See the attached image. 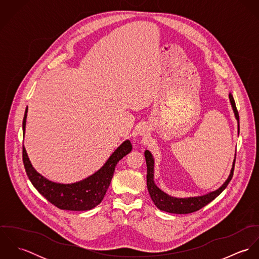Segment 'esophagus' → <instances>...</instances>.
<instances>
[{
    "label": "esophagus",
    "mask_w": 259,
    "mask_h": 259,
    "mask_svg": "<svg viewBox=\"0 0 259 259\" xmlns=\"http://www.w3.org/2000/svg\"><path fill=\"white\" fill-rule=\"evenodd\" d=\"M148 135V130L147 126H143L141 130H140V136L146 138Z\"/></svg>",
    "instance_id": "1"
}]
</instances>
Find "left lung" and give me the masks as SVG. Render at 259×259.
<instances>
[{"mask_svg":"<svg viewBox=\"0 0 259 259\" xmlns=\"http://www.w3.org/2000/svg\"><path fill=\"white\" fill-rule=\"evenodd\" d=\"M228 98H229V102H230L232 111L234 112V116L237 120V127H238V133H239V115H238V111L236 110L235 102H234V99H233L231 93H229ZM145 156H146V161H147V166H148L147 185H148L149 195H150L153 203L155 204V206L158 209H160L162 211L169 212V213H176V214H187V213H191L196 210H199L200 208H202L203 206L208 204L210 201H212L215 197H218L225 189V187L228 185L229 182L231 181L232 176H233L234 162H235V159H234L227 180L223 183V185L220 188H218L213 191H209L202 195L188 196V197H175V196H171V195L165 193L164 191H162L157 185L154 184V159H153L152 153L148 149H146Z\"/></svg>","mask_w":259,"mask_h":259,"instance_id":"left-lung-1","label":"left lung"}]
</instances>
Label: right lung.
Masks as SVG:
<instances>
[{
	"label": "right lung",
	"mask_w": 259,
	"mask_h": 259,
	"mask_svg": "<svg viewBox=\"0 0 259 259\" xmlns=\"http://www.w3.org/2000/svg\"><path fill=\"white\" fill-rule=\"evenodd\" d=\"M28 107L23 119V133L25 137ZM133 148L130 140H125L116 148L105 164L92 176L73 184H60L52 182L34 168L25 147L23 148V161L32 185L52 204L73 211L90 210L99 205L111 185V179L117 162Z\"/></svg>",
	"instance_id": "obj_1"
}]
</instances>
